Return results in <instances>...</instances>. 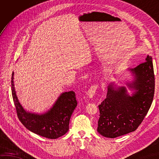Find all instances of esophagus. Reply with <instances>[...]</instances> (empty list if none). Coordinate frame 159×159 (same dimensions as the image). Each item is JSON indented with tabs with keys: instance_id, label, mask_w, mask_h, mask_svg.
I'll list each match as a JSON object with an SVG mask.
<instances>
[{
	"instance_id": "obj_1",
	"label": "esophagus",
	"mask_w": 159,
	"mask_h": 159,
	"mask_svg": "<svg viewBox=\"0 0 159 159\" xmlns=\"http://www.w3.org/2000/svg\"><path fill=\"white\" fill-rule=\"evenodd\" d=\"M98 85H96V84H95V85H93L90 87V88L88 89V91H87V96H88L89 98H92L94 96L96 90L98 89Z\"/></svg>"
}]
</instances>
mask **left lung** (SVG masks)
Listing matches in <instances>:
<instances>
[{"mask_svg":"<svg viewBox=\"0 0 159 159\" xmlns=\"http://www.w3.org/2000/svg\"><path fill=\"white\" fill-rule=\"evenodd\" d=\"M130 70L134 80L127 85L135 92L129 96L126 87L116 88L111 83L106 99L98 105L97 130L104 137L116 138L134 131L151 107L155 87L152 57L148 55L146 61Z\"/></svg>","mask_w":159,"mask_h":159,"instance_id":"obj_1","label":"left lung"}]
</instances>
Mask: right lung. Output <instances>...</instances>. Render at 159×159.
I'll use <instances>...</instances> for the list:
<instances>
[{
	"instance_id": "right-lung-1",
	"label": "right lung",
	"mask_w": 159,
	"mask_h": 159,
	"mask_svg": "<svg viewBox=\"0 0 159 159\" xmlns=\"http://www.w3.org/2000/svg\"><path fill=\"white\" fill-rule=\"evenodd\" d=\"M11 93L18 119L28 130L48 139H57L68 131L71 116L77 106L73 91L61 94L51 109L40 115L27 112L19 102L13 83V72Z\"/></svg>"
}]
</instances>
